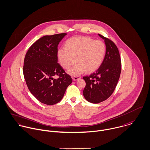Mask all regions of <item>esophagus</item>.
Listing matches in <instances>:
<instances>
[{
    "label": "esophagus",
    "mask_w": 150,
    "mask_h": 150,
    "mask_svg": "<svg viewBox=\"0 0 150 150\" xmlns=\"http://www.w3.org/2000/svg\"><path fill=\"white\" fill-rule=\"evenodd\" d=\"M80 78H81L80 76H74V77H72L73 80H74V81H76V80H77L78 79H80Z\"/></svg>",
    "instance_id": "esophagus-1"
}]
</instances>
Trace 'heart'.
I'll return each instance as SVG.
<instances>
[{"mask_svg":"<svg viewBox=\"0 0 150 150\" xmlns=\"http://www.w3.org/2000/svg\"><path fill=\"white\" fill-rule=\"evenodd\" d=\"M64 48L59 49L57 59L60 66L69 70L76 62L77 64L69 71L72 76L84 73H93L101 66L106 53V46L100 40L94 41L88 37H77L68 39Z\"/></svg>","mask_w":150,"mask_h":150,"instance_id":"heart-1","label":"heart"}]
</instances>
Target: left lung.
I'll return each instance as SVG.
<instances>
[{
	"instance_id": "left-lung-1",
	"label": "left lung",
	"mask_w": 150,
	"mask_h": 150,
	"mask_svg": "<svg viewBox=\"0 0 150 150\" xmlns=\"http://www.w3.org/2000/svg\"><path fill=\"white\" fill-rule=\"evenodd\" d=\"M98 35L104 40L106 46L104 60L96 73L83 77L86 83L83 96L93 103L105 100L112 94L121 72V59L117 47L109 39Z\"/></svg>"
}]
</instances>
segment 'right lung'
Returning <instances> with one entry per match:
<instances>
[{
  "instance_id": "obj_1",
  "label": "right lung",
  "mask_w": 150,
  "mask_h": 150,
  "mask_svg": "<svg viewBox=\"0 0 150 150\" xmlns=\"http://www.w3.org/2000/svg\"><path fill=\"white\" fill-rule=\"evenodd\" d=\"M67 34L45 35L34 43L24 61L23 74L31 93L40 102L52 105L63 98L71 77L57 63V46ZM59 78L56 79L54 76Z\"/></svg>"
}]
</instances>
